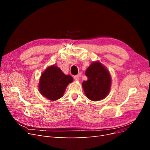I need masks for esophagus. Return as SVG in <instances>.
Returning a JSON list of instances; mask_svg holds the SVG:
<instances>
[{"instance_id":"obj_1","label":"esophagus","mask_w":150,"mask_h":150,"mask_svg":"<svg viewBox=\"0 0 150 150\" xmlns=\"http://www.w3.org/2000/svg\"><path fill=\"white\" fill-rule=\"evenodd\" d=\"M74 79L75 81H79V76H78V75L74 76Z\"/></svg>"}]
</instances>
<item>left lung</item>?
<instances>
[{"instance_id":"8db88e82","label":"left lung","mask_w":150,"mask_h":150,"mask_svg":"<svg viewBox=\"0 0 150 150\" xmlns=\"http://www.w3.org/2000/svg\"><path fill=\"white\" fill-rule=\"evenodd\" d=\"M87 81L83 82L86 96L93 101L102 100L110 93L111 77L110 71L99 61L93 62L86 71Z\"/></svg>"}]
</instances>
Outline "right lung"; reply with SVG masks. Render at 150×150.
<instances>
[{"instance_id":"right-lung-1","label":"right lung","mask_w":150,"mask_h":150,"mask_svg":"<svg viewBox=\"0 0 150 150\" xmlns=\"http://www.w3.org/2000/svg\"><path fill=\"white\" fill-rule=\"evenodd\" d=\"M72 81V77L64 74L59 67L49 66L40 77L39 91L49 100L56 101L63 96L67 86Z\"/></svg>"}]
</instances>
